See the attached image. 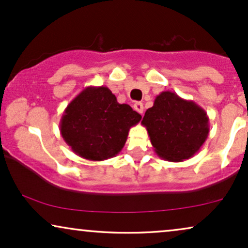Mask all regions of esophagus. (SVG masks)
I'll return each mask as SVG.
<instances>
[{
  "mask_svg": "<svg viewBox=\"0 0 248 248\" xmlns=\"http://www.w3.org/2000/svg\"><path fill=\"white\" fill-rule=\"evenodd\" d=\"M134 109L135 111H137L139 112L140 114H143V112H144V108H143V104L140 102H136L134 104Z\"/></svg>",
  "mask_w": 248,
  "mask_h": 248,
  "instance_id": "obj_1",
  "label": "esophagus"
}]
</instances>
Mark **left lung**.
<instances>
[{"label":"left lung","instance_id":"obj_1","mask_svg":"<svg viewBox=\"0 0 248 248\" xmlns=\"http://www.w3.org/2000/svg\"><path fill=\"white\" fill-rule=\"evenodd\" d=\"M142 124L159 158L171 162L190 159L207 140L208 115L193 101L162 92L147 108Z\"/></svg>","mask_w":248,"mask_h":248}]
</instances>
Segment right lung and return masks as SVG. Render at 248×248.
<instances>
[{
	"instance_id": "1",
	"label": "right lung",
	"mask_w": 248,
	"mask_h": 248,
	"mask_svg": "<svg viewBox=\"0 0 248 248\" xmlns=\"http://www.w3.org/2000/svg\"><path fill=\"white\" fill-rule=\"evenodd\" d=\"M140 114L120 104L108 87H87L65 108L59 130L75 155L103 161L119 155Z\"/></svg>"
}]
</instances>
